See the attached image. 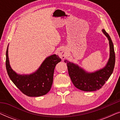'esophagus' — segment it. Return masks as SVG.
Wrapping results in <instances>:
<instances>
[{
  "label": "esophagus",
  "instance_id": "34e87169",
  "mask_svg": "<svg viewBox=\"0 0 120 120\" xmlns=\"http://www.w3.org/2000/svg\"><path fill=\"white\" fill-rule=\"evenodd\" d=\"M67 55H68V52H67V50L65 48L61 49L58 52L59 56L62 60H64V59L66 58Z\"/></svg>",
  "mask_w": 120,
  "mask_h": 120
}]
</instances>
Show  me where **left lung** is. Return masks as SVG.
I'll return each instance as SVG.
<instances>
[{
  "mask_svg": "<svg viewBox=\"0 0 120 120\" xmlns=\"http://www.w3.org/2000/svg\"><path fill=\"white\" fill-rule=\"evenodd\" d=\"M102 32L109 42L110 56L105 66L92 73H88L76 64L65 60L68 73L72 82L77 88L83 91H94L99 90L109 79L114 70L115 63L114 45L109 34L104 29Z\"/></svg>",
  "mask_w": 120,
  "mask_h": 120,
  "instance_id": "left-lung-1",
  "label": "left lung"
}]
</instances>
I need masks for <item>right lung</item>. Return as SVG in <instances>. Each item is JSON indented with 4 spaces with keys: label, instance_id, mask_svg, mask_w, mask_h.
<instances>
[{
    "label": "right lung",
    "instance_id": "1",
    "mask_svg": "<svg viewBox=\"0 0 120 120\" xmlns=\"http://www.w3.org/2000/svg\"><path fill=\"white\" fill-rule=\"evenodd\" d=\"M8 47L6 52V68L10 79L16 86L26 96L39 97L45 95L51 88L54 70L61 59L55 54L46 58L40 67L30 74H19L11 68L8 56Z\"/></svg>",
    "mask_w": 120,
    "mask_h": 120
}]
</instances>
